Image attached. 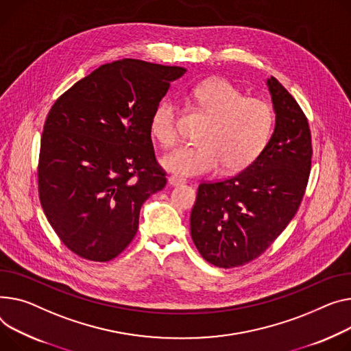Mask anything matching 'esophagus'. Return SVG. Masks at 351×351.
Wrapping results in <instances>:
<instances>
[{
    "label": "esophagus",
    "instance_id": "esophagus-1",
    "mask_svg": "<svg viewBox=\"0 0 351 351\" xmlns=\"http://www.w3.org/2000/svg\"><path fill=\"white\" fill-rule=\"evenodd\" d=\"M168 184L169 186H180V184H184V180L183 179H180V178H178V176H169L168 178Z\"/></svg>",
    "mask_w": 351,
    "mask_h": 351
}]
</instances>
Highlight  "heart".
<instances>
[{"label": "heart", "instance_id": "b5f03b06", "mask_svg": "<svg viewBox=\"0 0 351 351\" xmlns=\"http://www.w3.org/2000/svg\"><path fill=\"white\" fill-rule=\"evenodd\" d=\"M200 110L210 123L197 145H180L162 158V167L179 176H202L217 172H239L258 158L268 144L275 114L269 103L244 93L226 79L203 82L193 90ZM152 136L162 147L178 139V106L162 100L149 121Z\"/></svg>", "mask_w": 351, "mask_h": 351}]
</instances>
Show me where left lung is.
Instances as JSON below:
<instances>
[{
  "mask_svg": "<svg viewBox=\"0 0 351 351\" xmlns=\"http://www.w3.org/2000/svg\"><path fill=\"white\" fill-rule=\"evenodd\" d=\"M275 111L268 144L236 176L200 183L191 236L203 258L220 268L261 255L293 219L308 184L312 143L305 114L275 77L267 80Z\"/></svg>",
  "mask_w": 351,
  "mask_h": 351,
  "instance_id": "8db88e82",
  "label": "left lung"
}]
</instances>
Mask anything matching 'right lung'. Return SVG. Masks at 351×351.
<instances>
[{
  "instance_id": "right-lung-1",
  "label": "right lung",
  "mask_w": 351,
  "mask_h": 351,
  "mask_svg": "<svg viewBox=\"0 0 351 351\" xmlns=\"http://www.w3.org/2000/svg\"><path fill=\"white\" fill-rule=\"evenodd\" d=\"M184 67L136 59L107 63L55 101L38 167L39 197L63 244L106 263L136 234L139 210L165 188L149 121Z\"/></svg>"
}]
</instances>
